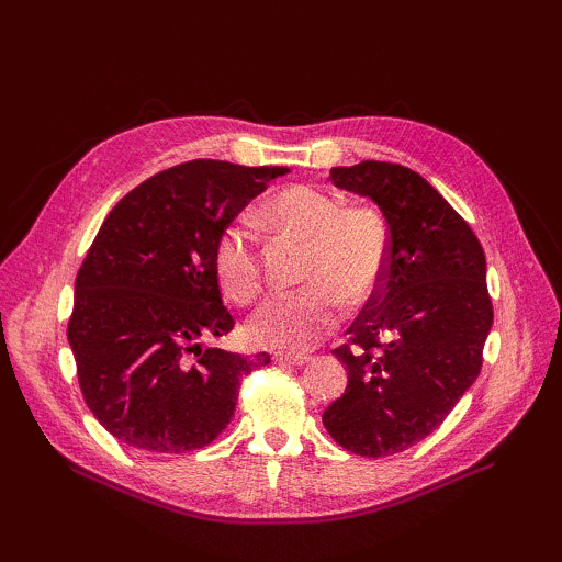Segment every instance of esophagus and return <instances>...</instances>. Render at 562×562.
Segmentation results:
<instances>
[{
    "instance_id": "1",
    "label": "esophagus",
    "mask_w": 562,
    "mask_h": 562,
    "mask_svg": "<svg viewBox=\"0 0 562 562\" xmlns=\"http://www.w3.org/2000/svg\"><path fill=\"white\" fill-rule=\"evenodd\" d=\"M274 361L281 366H304L312 361V356L307 353H277Z\"/></svg>"
}]
</instances>
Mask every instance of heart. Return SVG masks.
Here are the masks:
<instances>
[{
	"mask_svg": "<svg viewBox=\"0 0 562 562\" xmlns=\"http://www.w3.org/2000/svg\"><path fill=\"white\" fill-rule=\"evenodd\" d=\"M262 220L307 241L302 281L307 288L267 300L248 321L250 342L304 351L339 321V300L361 307L378 295L389 269L391 236L380 211L345 209L337 196L312 184H291L271 194ZM215 279L236 304H250L262 291L258 236L248 220L232 223L215 244Z\"/></svg>",
	"mask_w": 562,
	"mask_h": 562,
	"instance_id": "heart-1",
	"label": "heart"
}]
</instances>
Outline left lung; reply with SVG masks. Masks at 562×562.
Instances as JSON below:
<instances>
[{
  "instance_id": "1",
  "label": "left lung",
  "mask_w": 562,
  "mask_h": 562,
  "mask_svg": "<svg viewBox=\"0 0 562 562\" xmlns=\"http://www.w3.org/2000/svg\"><path fill=\"white\" fill-rule=\"evenodd\" d=\"M335 187L368 196L389 225L384 283L333 353L347 389L323 427L363 457L403 452L440 427L475 382L492 328L485 252L450 203L411 168L337 166Z\"/></svg>"
}]
</instances>
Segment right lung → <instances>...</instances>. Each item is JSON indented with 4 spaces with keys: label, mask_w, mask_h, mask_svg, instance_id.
<instances>
[{
    "label": "right lung",
    "mask_w": 562,
    "mask_h": 562,
    "mask_svg": "<svg viewBox=\"0 0 562 562\" xmlns=\"http://www.w3.org/2000/svg\"><path fill=\"white\" fill-rule=\"evenodd\" d=\"M283 166L199 159L151 176L105 217L77 283L67 339L83 401L122 443L199 450L234 417L241 380L269 353L203 347L234 318L213 252L232 220Z\"/></svg>",
    "instance_id": "right-lung-1"
}]
</instances>
